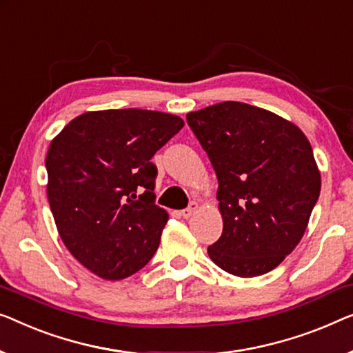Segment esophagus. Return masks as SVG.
Here are the masks:
<instances>
[{"mask_svg": "<svg viewBox=\"0 0 353 353\" xmlns=\"http://www.w3.org/2000/svg\"><path fill=\"white\" fill-rule=\"evenodd\" d=\"M197 208H199V203H197V202H191V203H189V205L185 208V210H181L180 213H181L183 218H189V216H192L194 212H196Z\"/></svg>", "mask_w": 353, "mask_h": 353, "instance_id": "34e87169", "label": "esophagus"}]
</instances>
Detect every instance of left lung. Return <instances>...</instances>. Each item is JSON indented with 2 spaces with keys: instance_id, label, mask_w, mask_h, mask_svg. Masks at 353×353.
<instances>
[{
  "instance_id": "obj_1",
  "label": "left lung",
  "mask_w": 353,
  "mask_h": 353,
  "mask_svg": "<svg viewBox=\"0 0 353 353\" xmlns=\"http://www.w3.org/2000/svg\"><path fill=\"white\" fill-rule=\"evenodd\" d=\"M186 121L218 178L223 232L208 256L237 277L269 272L299 243L319 201L312 146L294 124L240 101Z\"/></svg>"
}]
</instances>
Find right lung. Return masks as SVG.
I'll return each mask as SVG.
<instances>
[{"instance_id":"right-lung-1","label":"right lung","mask_w":353,"mask_h":353,"mask_svg":"<svg viewBox=\"0 0 353 353\" xmlns=\"http://www.w3.org/2000/svg\"><path fill=\"white\" fill-rule=\"evenodd\" d=\"M183 125L159 111H94L50 143V210L65 247L90 272L121 280L154 256L168 214L156 205L151 159Z\"/></svg>"}]
</instances>
